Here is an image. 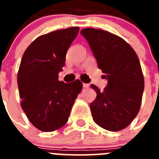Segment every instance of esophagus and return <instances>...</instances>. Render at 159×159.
<instances>
[{
    "instance_id": "1",
    "label": "esophagus",
    "mask_w": 159,
    "mask_h": 159,
    "mask_svg": "<svg viewBox=\"0 0 159 159\" xmlns=\"http://www.w3.org/2000/svg\"><path fill=\"white\" fill-rule=\"evenodd\" d=\"M82 86H83V87H84V88H88V87H90V85L87 84V83H83V84H82Z\"/></svg>"
}]
</instances>
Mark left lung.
Here are the masks:
<instances>
[{
    "mask_svg": "<svg viewBox=\"0 0 159 159\" xmlns=\"http://www.w3.org/2000/svg\"><path fill=\"white\" fill-rule=\"evenodd\" d=\"M81 34L108 80L103 91L91 85L97 92L90 105L93 120L107 130H122L138 115L142 102L144 80L138 56L125 40L108 31L87 28Z\"/></svg>",
    "mask_w": 159,
    "mask_h": 159,
    "instance_id": "obj_1",
    "label": "left lung"
}]
</instances>
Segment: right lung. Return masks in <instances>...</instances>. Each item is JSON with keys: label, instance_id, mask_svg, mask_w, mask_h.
Here are the masks:
<instances>
[{"label": "right lung", "instance_id": "add662e5", "mask_svg": "<svg viewBox=\"0 0 159 159\" xmlns=\"http://www.w3.org/2000/svg\"><path fill=\"white\" fill-rule=\"evenodd\" d=\"M79 27L53 31L35 39L26 48L17 75L20 106L35 128L57 130L68 120L71 109L82 89L80 80L65 83L58 72Z\"/></svg>", "mask_w": 159, "mask_h": 159}]
</instances>
